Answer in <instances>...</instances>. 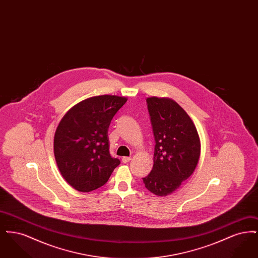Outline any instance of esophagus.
I'll return each instance as SVG.
<instances>
[{
  "label": "esophagus",
  "mask_w": 258,
  "mask_h": 258,
  "mask_svg": "<svg viewBox=\"0 0 258 258\" xmlns=\"http://www.w3.org/2000/svg\"><path fill=\"white\" fill-rule=\"evenodd\" d=\"M130 160H131L130 157H123V159H122V161H123V163H127V162H130Z\"/></svg>",
  "instance_id": "1"
}]
</instances>
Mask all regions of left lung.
I'll return each instance as SVG.
<instances>
[{
	"instance_id": "8db88e82",
	"label": "left lung",
	"mask_w": 258,
	"mask_h": 258,
	"mask_svg": "<svg viewBox=\"0 0 258 258\" xmlns=\"http://www.w3.org/2000/svg\"><path fill=\"white\" fill-rule=\"evenodd\" d=\"M146 101L156 145L153 168L142 179L148 190L165 197L195 171L200 140L195 123L177 102L156 97Z\"/></svg>"
}]
</instances>
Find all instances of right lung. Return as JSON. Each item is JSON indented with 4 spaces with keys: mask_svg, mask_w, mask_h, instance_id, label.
<instances>
[{
    "mask_svg": "<svg viewBox=\"0 0 258 258\" xmlns=\"http://www.w3.org/2000/svg\"><path fill=\"white\" fill-rule=\"evenodd\" d=\"M126 102L117 96L88 98L74 106L59 123L54 155L64 180L78 191L88 192L106 184L120 160L109 152L108 127Z\"/></svg>",
    "mask_w": 258,
    "mask_h": 258,
    "instance_id": "obj_1",
    "label": "right lung"
}]
</instances>
